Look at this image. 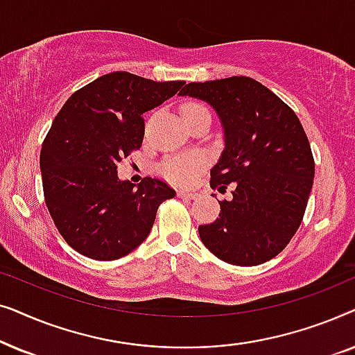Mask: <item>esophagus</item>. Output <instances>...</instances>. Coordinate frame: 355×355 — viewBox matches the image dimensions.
Here are the masks:
<instances>
[{
  "mask_svg": "<svg viewBox=\"0 0 355 355\" xmlns=\"http://www.w3.org/2000/svg\"><path fill=\"white\" fill-rule=\"evenodd\" d=\"M178 196L181 198H187V200H197V198L200 197L197 192H191V191H179Z\"/></svg>",
  "mask_w": 355,
  "mask_h": 355,
  "instance_id": "obj_1",
  "label": "esophagus"
}]
</instances>
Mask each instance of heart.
I'll return each instance as SVG.
<instances>
[{"instance_id":"heart-1","label":"heart","mask_w":355,"mask_h":355,"mask_svg":"<svg viewBox=\"0 0 355 355\" xmlns=\"http://www.w3.org/2000/svg\"><path fill=\"white\" fill-rule=\"evenodd\" d=\"M196 111H208V110L202 105L191 103L184 106L182 114L196 113ZM205 164H207L205 159L202 157H197V155H181V157L168 159V162L163 164V173L164 176L169 178L174 182L189 184L203 171Z\"/></svg>"}]
</instances>
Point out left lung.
Listing matches in <instances>:
<instances>
[{
  "label": "left lung",
  "instance_id": "8db88e82",
  "mask_svg": "<svg viewBox=\"0 0 355 355\" xmlns=\"http://www.w3.org/2000/svg\"><path fill=\"white\" fill-rule=\"evenodd\" d=\"M181 96L207 101L225 134L211 168L213 189L232 184L216 221L198 226L208 250L226 263L254 266L279 254L302 221L315 163L307 135L293 110L250 77L191 82Z\"/></svg>",
  "mask_w": 355,
  "mask_h": 355
}]
</instances>
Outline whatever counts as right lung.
Instances as JSON below:
<instances>
[{
  "label": "right lung",
  "instance_id": "right-lung-1",
  "mask_svg": "<svg viewBox=\"0 0 355 355\" xmlns=\"http://www.w3.org/2000/svg\"><path fill=\"white\" fill-rule=\"evenodd\" d=\"M184 80L155 82L116 71L69 96L43 142L40 169L48 211L64 241L94 260H118L150 234L159 203L176 191L145 178H118L121 158L140 148L142 114L171 98Z\"/></svg>",
  "mask_w": 355,
  "mask_h": 355
}]
</instances>
